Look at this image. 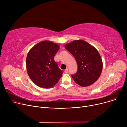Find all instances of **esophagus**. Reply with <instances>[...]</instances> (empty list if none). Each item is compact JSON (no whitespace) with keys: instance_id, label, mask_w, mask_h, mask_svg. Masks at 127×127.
<instances>
[{"instance_id":"34e87169","label":"esophagus","mask_w":127,"mask_h":127,"mask_svg":"<svg viewBox=\"0 0 127 127\" xmlns=\"http://www.w3.org/2000/svg\"><path fill=\"white\" fill-rule=\"evenodd\" d=\"M68 72V69L67 68H66L65 70H64V72L65 73H67Z\"/></svg>"}]
</instances>
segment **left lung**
<instances>
[{"mask_svg":"<svg viewBox=\"0 0 127 127\" xmlns=\"http://www.w3.org/2000/svg\"><path fill=\"white\" fill-rule=\"evenodd\" d=\"M73 55L78 64L76 74L71 75L75 82L86 87L96 82L100 76L102 61L98 50L84 40L78 39L65 46Z\"/></svg>","mask_w":127,"mask_h":127,"instance_id":"left-lung-1","label":"left lung"}]
</instances>
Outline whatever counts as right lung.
Here are the masks:
<instances>
[{
  "mask_svg": "<svg viewBox=\"0 0 127 127\" xmlns=\"http://www.w3.org/2000/svg\"><path fill=\"white\" fill-rule=\"evenodd\" d=\"M59 45L49 41H44L34 45L26 58V68L31 80L36 85L45 89L54 86L62 76L54 57Z\"/></svg>",
  "mask_w": 127,
  "mask_h": 127,
  "instance_id": "add662e5",
  "label": "right lung"
}]
</instances>
